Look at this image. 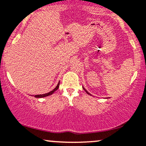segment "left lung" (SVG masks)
<instances>
[{"label":"left lung","instance_id":"8db88e82","mask_svg":"<svg viewBox=\"0 0 146 146\" xmlns=\"http://www.w3.org/2000/svg\"><path fill=\"white\" fill-rule=\"evenodd\" d=\"M83 89H84V90H85V92H86V93H87V94H89V95L90 94L89 93V92H88V91H87V90H86V89H85V88H83Z\"/></svg>","mask_w":146,"mask_h":146}]
</instances>
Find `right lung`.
<instances>
[{
  "label": "right lung",
  "instance_id": "add662e5",
  "mask_svg": "<svg viewBox=\"0 0 146 146\" xmlns=\"http://www.w3.org/2000/svg\"><path fill=\"white\" fill-rule=\"evenodd\" d=\"M59 84H60V82H58V85H57L56 86V88H54V90H52L51 92H48V93H46V94H42V95H35V97L36 98H44V97H46V96H50V95H51V94H52L53 93H54V92L56 91V90H58V87H59Z\"/></svg>",
  "mask_w": 146,
  "mask_h": 146
}]
</instances>
